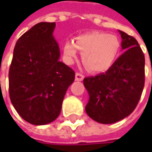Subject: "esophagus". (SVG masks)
Returning <instances> with one entry per match:
<instances>
[{"instance_id":"1","label":"esophagus","mask_w":152,"mask_h":152,"mask_svg":"<svg viewBox=\"0 0 152 152\" xmlns=\"http://www.w3.org/2000/svg\"><path fill=\"white\" fill-rule=\"evenodd\" d=\"M84 78V76L81 73H76V81H83Z\"/></svg>"}]
</instances>
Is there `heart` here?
<instances>
[{
  "instance_id": "1",
  "label": "heart",
  "mask_w": 152,
  "mask_h": 152,
  "mask_svg": "<svg viewBox=\"0 0 152 152\" xmlns=\"http://www.w3.org/2000/svg\"><path fill=\"white\" fill-rule=\"evenodd\" d=\"M121 48L119 39L105 32L92 31L81 34L74 40H68L63 46V55L69 64L77 57V50L82 53V62L93 73L108 70L114 63Z\"/></svg>"
}]
</instances>
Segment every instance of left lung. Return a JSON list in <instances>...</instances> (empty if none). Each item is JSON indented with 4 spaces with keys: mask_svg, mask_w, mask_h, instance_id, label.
Segmentation results:
<instances>
[{
    "mask_svg": "<svg viewBox=\"0 0 152 152\" xmlns=\"http://www.w3.org/2000/svg\"><path fill=\"white\" fill-rule=\"evenodd\" d=\"M119 32L124 53L106 73L83 79L90 97L85 111L102 124L129 116L137 107L144 86V54L134 37Z\"/></svg>",
    "mask_w": 152,
    "mask_h": 152,
    "instance_id": "obj_1",
    "label": "left lung"
}]
</instances>
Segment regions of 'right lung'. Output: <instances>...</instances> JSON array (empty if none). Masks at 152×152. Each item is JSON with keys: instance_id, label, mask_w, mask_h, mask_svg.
Here are the masks:
<instances>
[{"instance_id": "1", "label": "right lung", "mask_w": 152, "mask_h": 152, "mask_svg": "<svg viewBox=\"0 0 152 152\" xmlns=\"http://www.w3.org/2000/svg\"><path fill=\"white\" fill-rule=\"evenodd\" d=\"M55 23L42 22L23 33L14 48L9 72V91L18 114L33 125L53 121L75 71L60 61L53 36Z\"/></svg>"}]
</instances>
